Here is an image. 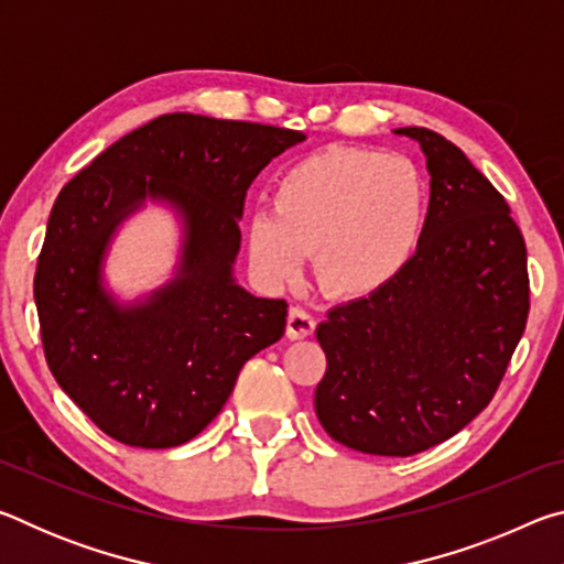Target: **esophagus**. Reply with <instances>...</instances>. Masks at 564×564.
<instances>
[{"instance_id": "34e87169", "label": "esophagus", "mask_w": 564, "mask_h": 564, "mask_svg": "<svg viewBox=\"0 0 564 564\" xmlns=\"http://www.w3.org/2000/svg\"><path fill=\"white\" fill-rule=\"evenodd\" d=\"M313 328H316V318H313L303 305H291L289 321H285V333H289V338L299 340V338L311 336Z\"/></svg>"}]
</instances>
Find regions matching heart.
<instances>
[{
    "instance_id": "heart-1",
    "label": "heart",
    "mask_w": 564,
    "mask_h": 564,
    "mask_svg": "<svg viewBox=\"0 0 564 564\" xmlns=\"http://www.w3.org/2000/svg\"><path fill=\"white\" fill-rule=\"evenodd\" d=\"M273 214L248 218V256L273 283L293 281L316 251V279L336 299H366L403 273L420 246L427 186L413 161L328 147L273 184Z\"/></svg>"
}]
</instances>
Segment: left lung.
<instances>
[{"instance_id":"left-lung-1","label":"left lung","mask_w":564,"mask_h":564,"mask_svg":"<svg viewBox=\"0 0 564 564\" xmlns=\"http://www.w3.org/2000/svg\"><path fill=\"white\" fill-rule=\"evenodd\" d=\"M425 231L383 291L336 305L316 338V415L340 445L408 457L447 441L498 390L530 313L528 248L510 206L453 141L423 127Z\"/></svg>"}]
</instances>
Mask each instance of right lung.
<instances>
[{
    "label": "right lung",
    "instance_id": "right-lung-1",
    "mask_svg": "<svg viewBox=\"0 0 564 564\" xmlns=\"http://www.w3.org/2000/svg\"><path fill=\"white\" fill-rule=\"evenodd\" d=\"M301 131L164 113L127 133L56 196L34 273L46 362L91 423L131 447H176L221 413L243 362L285 330L283 299L234 281L246 191ZM147 197L185 218L180 275L144 304L119 306L100 261Z\"/></svg>",
    "mask_w": 564,
    "mask_h": 564
}]
</instances>
